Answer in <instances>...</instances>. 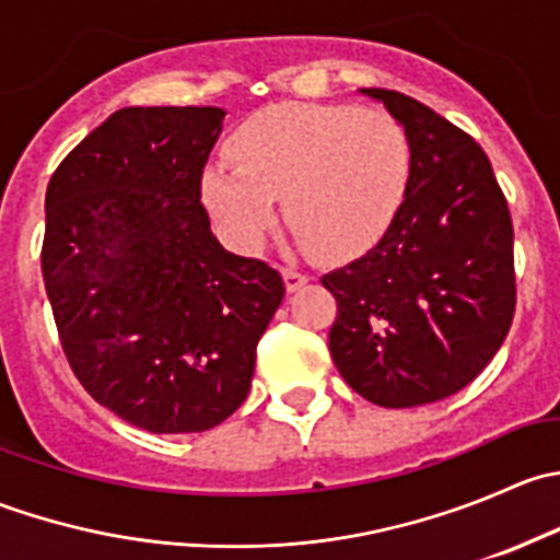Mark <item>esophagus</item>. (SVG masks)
Instances as JSON below:
<instances>
[{
  "label": "esophagus",
  "mask_w": 560,
  "mask_h": 560,
  "mask_svg": "<svg viewBox=\"0 0 560 560\" xmlns=\"http://www.w3.org/2000/svg\"><path fill=\"white\" fill-rule=\"evenodd\" d=\"M281 276H284L287 292L301 290V287L306 284V281H308V276H306V273H301V270H295V268H281Z\"/></svg>",
  "instance_id": "1"
}]
</instances>
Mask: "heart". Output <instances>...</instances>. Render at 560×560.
<instances>
[{
	"instance_id": "1",
	"label": "heart",
	"mask_w": 560,
	"mask_h": 560,
	"mask_svg": "<svg viewBox=\"0 0 560 560\" xmlns=\"http://www.w3.org/2000/svg\"><path fill=\"white\" fill-rule=\"evenodd\" d=\"M235 165H208L202 200L230 246L252 252L279 217L322 257L374 244L409 180V138L389 113L352 105L284 103L248 118Z\"/></svg>"
}]
</instances>
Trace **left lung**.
Returning <instances> with one entry per match:
<instances>
[{"mask_svg": "<svg viewBox=\"0 0 560 560\" xmlns=\"http://www.w3.org/2000/svg\"><path fill=\"white\" fill-rule=\"evenodd\" d=\"M380 100L409 138V180L371 252L322 276L338 303L330 354L365 400L411 409L455 395L493 360L515 316V233L488 154L428 105Z\"/></svg>", "mask_w": 560, "mask_h": 560, "instance_id": "1", "label": "left lung"}]
</instances>
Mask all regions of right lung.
I'll list each match as a JSON object with an SVG mask.
<instances>
[{
    "mask_svg": "<svg viewBox=\"0 0 560 560\" xmlns=\"http://www.w3.org/2000/svg\"><path fill=\"white\" fill-rule=\"evenodd\" d=\"M222 107H121L45 191L43 279L70 369L151 433H200L246 400L279 270L228 252L200 202Z\"/></svg>",
    "mask_w": 560,
    "mask_h": 560,
    "instance_id": "add662e5",
    "label": "right lung"
}]
</instances>
